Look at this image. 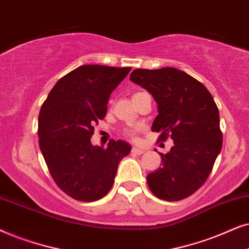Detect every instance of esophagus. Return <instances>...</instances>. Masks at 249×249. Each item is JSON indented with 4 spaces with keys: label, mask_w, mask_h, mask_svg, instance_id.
Masks as SVG:
<instances>
[{
    "label": "esophagus",
    "mask_w": 249,
    "mask_h": 249,
    "mask_svg": "<svg viewBox=\"0 0 249 249\" xmlns=\"http://www.w3.org/2000/svg\"><path fill=\"white\" fill-rule=\"evenodd\" d=\"M144 149H140V148H132V152H133V154H135V155H142V154H144Z\"/></svg>",
    "instance_id": "obj_1"
}]
</instances>
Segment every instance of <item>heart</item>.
I'll return each instance as SVG.
<instances>
[{
    "mask_svg": "<svg viewBox=\"0 0 249 249\" xmlns=\"http://www.w3.org/2000/svg\"><path fill=\"white\" fill-rule=\"evenodd\" d=\"M135 94H137V93H135ZM140 130H141L140 126H132V127L126 128V130L124 131V134L130 139H135V138H137V134L139 133V132H140Z\"/></svg>",
    "mask_w": 249,
    "mask_h": 249,
    "instance_id": "obj_1",
    "label": "heart"
}]
</instances>
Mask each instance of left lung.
<instances>
[{
	"label": "left lung",
	"mask_w": 249,
	"mask_h": 249,
	"mask_svg": "<svg viewBox=\"0 0 249 249\" xmlns=\"http://www.w3.org/2000/svg\"><path fill=\"white\" fill-rule=\"evenodd\" d=\"M130 79L157 102L151 131L158 142L174 141L168 154H159L160 168L148 174L149 188L159 199H184L205 183L221 151L217 106L204 84L177 68L134 69Z\"/></svg>",
	"instance_id": "left-lung-1"
}]
</instances>
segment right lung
I'll return each instance as SVG.
<instances>
[{"instance_id": "1", "label": "right lung", "mask_w": 249, "mask_h": 249, "mask_svg": "<svg viewBox=\"0 0 249 249\" xmlns=\"http://www.w3.org/2000/svg\"><path fill=\"white\" fill-rule=\"evenodd\" d=\"M131 67L79 66L57 82L38 115V144L55 184L79 201L101 199L114 184L116 171L131 145L110 140L93 147L94 124L107 114L110 93Z\"/></svg>"}]
</instances>
